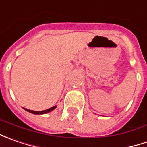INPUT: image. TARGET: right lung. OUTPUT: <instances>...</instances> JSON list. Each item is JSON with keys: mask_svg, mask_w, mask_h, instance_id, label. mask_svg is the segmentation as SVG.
<instances>
[{"mask_svg": "<svg viewBox=\"0 0 147 147\" xmlns=\"http://www.w3.org/2000/svg\"><path fill=\"white\" fill-rule=\"evenodd\" d=\"M55 107H56V106H53V107L50 108V109H48V110H42V111H34V110H28V109H25V108H24V110H27V111H28V112H30V113H32V114H35V115H42V114H46V113L51 112V110H53Z\"/></svg>", "mask_w": 147, "mask_h": 147, "instance_id": "right-lung-1", "label": "right lung"}]
</instances>
